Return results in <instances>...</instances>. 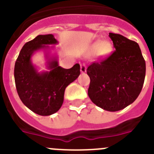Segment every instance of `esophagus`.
<instances>
[{"label": "esophagus", "mask_w": 154, "mask_h": 154, "mask_svg": "<svg viewBox=\"0 0 154 154\" xmlns=\"http://www.w3.org/2000/svg\"><path fill=\"white\" fill-rule=\"evenodd\" d=\"M80 71H81V73H85L87 71V67L84 64H80Z\"/></svg>", "instance_id": "obj_1"}]
</instances>
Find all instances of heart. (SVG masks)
Listing matches in <instances>:
<instances>
[{"instance_id":"obj_1","label":"heart","mask_w":154,"mask_h":154,"mask_svg":"<svg viewBox=\"0 0 154 154\" xmlns=\"http://www.w3.org/2000/svg\"><path fill=\"white\" fill-rule=\"evenodd\" d=\"M112 51V47L111 44L106 42L101 41V40L95 42L90 48V52L91 54L98 53L99 55L102 57H106L109 56L111 54Z\"/></svg>"}]
</instances>
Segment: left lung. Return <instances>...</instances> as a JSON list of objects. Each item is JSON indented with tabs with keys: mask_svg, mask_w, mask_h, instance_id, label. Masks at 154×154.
<instances>
[{
	"mask_svg": "<svg viewBox=\"0 0 154 154\" xmlns=\"http://www.w3.org/2000/svg\"><path fill=\"white\" fill-rule=\"evenodd\" d=\"M109 36L116 51L87 69L88 96L95 105L109 112L122 110L135 101L143 87L146 64L138 44L122 35Z\"/></svg>",
	"mask_w": 154,
	"mask_h": 154,
	"instance_id": "obj_1",
	"label": "left lung"
}]
</instances>
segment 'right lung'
Returning a JSON list of instances; mask_svg holds the SVG:
<instances>
[{"mask_svg":"<svg viewBox=\"0 0 154 154\" xmlns=\"http://www.w3.org/2000/svg\"><path fill=\"white\" fill-rule=\"evenodd\" d=\"M52 34L38 35L23 45L14 67L16 88L21 101L39 116H51L60 109L64 102L66 87L80 74V64L70 69L58 65L57 56L45 53L48 70L38 72L32 62L34 53L49 49L48 45L57 44Z\"/></svg>","mask_w":154,"mask_h":154,"instance_id":"add662e5","label":"right lung"}]
</instances>
